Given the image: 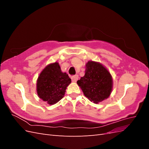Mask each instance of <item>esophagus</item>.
<instances>
[{"label": "esophagus", "instance_id": "34e87169", "mask_svg": "<svg viewBox=\"0 0 149 149\" xmlns=\"http://www.w3.org/2000/svg\"><path fill=\"white\" fill-rule=\"evenodd\" d=\"M78 78H79L78 75H74V76H73L71 77L72 81H73V82H76V81H77V80L78 79Z\"/></svg>", "mask_w": 149, "mask_h": 149}]
</instances>
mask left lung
<instances>
[{"label": "left lung", "mask_w": 149, "mask_h": 149, "mask_svg": "<svg viewBox=\"0 0 149 149\" xmlns=\"http://www.w3.org/2000/svg\"><path fill=\"white\" fill-rule=\"evenodd\" d=\"M84 76L77 81L84 96L97 104L111 95L113 81L110 72L101 63L88 61L86 64Z\"/></svg>", "instance_id": "obj_1"}]
</instances>
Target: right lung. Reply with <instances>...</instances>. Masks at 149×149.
I'll use <instances>...</instances> for the list:
<instances>
[{"mask_svg":"<svg viewBox=\"0 0 149 149\" xmlns=\"http://www.w3.org/2000/svg\"><path fill=\"white\" fill-rule=\"evenodd\" d=\"M71 79L66 73H63L58 62L45 66L37 80L38 97L48 104L53 105L63 97L66 89Z\"/></svg>","mask_w":149,"mask_h":149,"instance_id":"obj_1","label":"right lung"}]
</instances>
